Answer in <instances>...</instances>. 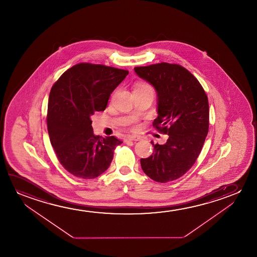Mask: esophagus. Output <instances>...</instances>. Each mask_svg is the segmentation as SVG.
<instances>
[{"instance_id": "esophagus-1", "label": "esophagus", "mask_w": 257, "mask_h": 257, "mask_svg": "<svg viewBox=\"0 0 257 257\" xmlns=\"http://www.w3.org/2000/svg\"><path fill=\"white\" fill-rule=\"evenodd\" d=\"M141 137H139V136H128V137L125 138V141H141Z\"/></svg>"}]
</instances>
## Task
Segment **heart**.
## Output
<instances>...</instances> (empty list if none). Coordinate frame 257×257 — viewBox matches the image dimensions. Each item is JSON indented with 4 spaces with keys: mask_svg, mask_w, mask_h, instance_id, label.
<instances>
[{
    "mask_svg": "<svg viewBox=\"0 0 257 257\" xmlns=\"http://www.w3.org/2000/svg\"><path fill=\"white\" fill-rule=\"evenodd\" d=\"M134 90H148V91L154 92L153 88L151 87V85L148 84V83H145V82H141V83H138L135 87Z\"/></svg>",
    "mask_w": 257,
    "mask_h": 257,
    "instance_id": "1",
    "label": "heart"
}]
</instances>
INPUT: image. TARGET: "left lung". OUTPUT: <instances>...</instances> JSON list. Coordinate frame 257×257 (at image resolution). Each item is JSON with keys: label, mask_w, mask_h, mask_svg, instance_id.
<instances>
[{"label": "left lung", "mask_w": 257, "mask_h": 257, "mask_svg": "<svg viewBox=\"0 0 257 257\" xmlns=\"http://www.w3.org/2000/svg\"><path fill=\"white\" fill-rule=\"evenodd\" d=\"M157 92L158 116L153 125L168 134L164 145L141 159L145 174L158 183L178 179L194 165L209 129V102L204 88L186 68L166 62L134 67Z\"/></svg>", "instance_id": "1"}]
</instances>
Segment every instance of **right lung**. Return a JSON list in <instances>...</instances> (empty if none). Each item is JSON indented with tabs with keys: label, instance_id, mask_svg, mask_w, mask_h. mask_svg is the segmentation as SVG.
I'll list each match as a JSON object with an SVG mask.
<instances>
[{
	"label": "right lung",
	"instance_id": "right-lung-1",
	"mask_svg": "<svg viewBox=\"0 0 257 257\" xmlns=\"http://www.w3.org/2000/svg\"><path fill=\"white\" fill-rule=\"evenodd\" d=\"M129 72L104 65L79 63L66 71L51 89L47 129L57 158L66 170L94 179L108 169L116 146L114 136L93 133L91 116L106 109L113 90Z\"/></svg>",
	"mask_w": 257,
	"mask_h": 257
}]
</instances>
